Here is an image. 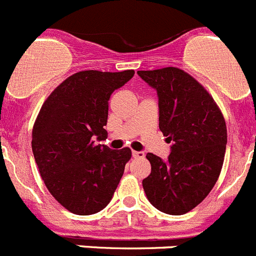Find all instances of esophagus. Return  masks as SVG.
<instances>
[{
    "instance_id": "1",
    "label": "esophagus",
    "mask_w": 256,
    "mask_h": 256,
    "mask_svg": "<svg viewBox=\"0 0 256 256\" xmlns=\"http://www.w3.org/2000/svg\"><path fill=\"white\" fill-rule=\"evenodd\" d=\"M132 155L134 159H144V154L142 151H132Z\"/></svg>"
}]
</instances>
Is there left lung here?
I'll return each instance as SVG.
<instances>
[{"label":"left lung","mask_w":256,"mask_h":256,"mask_svg":"<svg viewBox=\"0 0 256 256\" xmlns=\"http://www.w3.org/2000/svg\"><path fill=\"white\" fill-rule=\"evenodd\" d=\"M137 73L158 91L159 128L173 144L166 162L146 155L151 173L142 186L156 209L182 216L198 206L218 180L227 144L224 116L204 86L180 68Z\"/></svg>","instance_id":"8db88e82"}]
</instances>
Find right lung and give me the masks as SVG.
<instances>
[{
	"label": "right lung",
	"mask_w": 256,
	"mask_h": 256,
	"mask_svg": "<svg viewBox=\"0 0 256 256\" xmlns=\"http://www.w3.org/2000/svg\"><path fill=\"white\" fill-rule=\"evenodd\" d=\"M134 76L82 70L50 94L32 130V150L47 190L58 204L78 216H90L110 202L130 148L112 150L94 140L106 138L108 98Z\"/></svg>",
	"instance_id": "1"
}]
</instances>
